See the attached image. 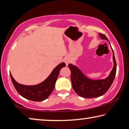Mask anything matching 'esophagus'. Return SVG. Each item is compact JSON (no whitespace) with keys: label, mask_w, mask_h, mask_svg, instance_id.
I'll use <instances>...</instances> for the list:
<instances>
[{"label":"esophagus","mask_w":129,"mask_h":129,"mask_svg":"<svg viewBox=\"0 0 129 129\" xmlns=\"http://www.w3.org/2000/svg\"><path fill=\"white\" fill-rule=\"evenodd\" d=\"M64 61L65 62V64H66L67 66H68V64H69V63L70 62V61H69V59L68 58H65L64 59Z\"/></svg>","instance_id":"obj_1"}]
</instances>
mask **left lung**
I'll use <instances>...</instances> for the list:
<instances>
[{
	"label": "left lung",
	"mask_w": 129,
	"mask_h": 129,
	"mask_svg": "<svg viewBox=\"0 0 129 129\" xmlns=\"http://www.w3.org/2000/svg\"><path fill=\"white\" fill-rule=\"evenodd\" d=\"M99 34L102 40H108L105 34ZM112 56L114 67L109 76L103 80H92L89 79L84 75L77 67L71 64L68 65L71 71V79L72 87L77 95L85 98H96L104 95L108 91L115 78L116 71V63L114 52Z\"/></svg>",
	"instance_id": "8db88e82"
}]
</instances>
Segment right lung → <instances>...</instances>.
<instances>
[{
    "label": "right lung",
    "mask_w": 129,
    "mask_h": 129,
    "mask_svg": "<svg viewBox=\"0 0 129 129\" xmlns=\"http://www.w3.org/2000/svg\"><path fill=\"white\" fill-rule=\"evenodd\" d=\"M62 62L55 68L45 80L35 85H25L17 83L10 73L12 82L20 95L30 101L41 102L49 97L54 89L56 80L61 69L65 67Z\"/></svg>",
    "instance_id": "1"
}]
</instances>
